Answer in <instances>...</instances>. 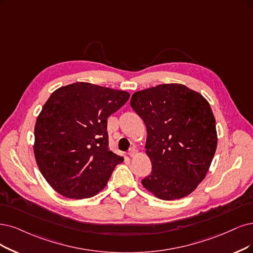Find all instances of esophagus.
<instances>
[{
  "mask_svg": "<svg viewBox=\"0 0 253 253\" xmlns=\"http://www.w3.org/2000/svg\"><path fill=\"white\" fill-rule=\"evenodd\" d=\"M128 154L130 155V156H131V157H133L135 154H136V149L135 148H130L129 149V151H128Z\"/></svg>",
  "mask_w": 253,
  "mask_h": 253,
  "instance_id": "34e87169",
  "label": "esophagus"
}]
</instances>
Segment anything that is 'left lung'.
I'll return each instance as SVG.
<instances>
[{"instance_id": "obj_1", "label": "left lung", "mask_w": 253, "mask_h": 253, "mask_svg": "<svg viewBox=\"0 0 253 253\" xmlns=\"http://www.w3.org/2000/svg\"><path fill=\"white\" fill-rule=\"evenodd\" d=\"M130 105L146 125L152 164L142 184L163 200L188 196L204 179L217 149L209 102L183 84L170 83L134 92Z\"/></svg>"}]
</instances>
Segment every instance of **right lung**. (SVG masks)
Wrapping results in <instances>:
<instances>
[{"label":"right lung","mask_w":253,"mask_h":253,"mask_svg":"<svg viewBox=\"0 0 253 253\" xmlns=\"http://www.w3.org/2000/svg\"><path fill=\"white\" fill-rule=\"evenodd\" d=\"M127 91L76 82L56 89L34 128V155L44 179L64 197L89 198L104 189L123 157L108 148L107 118Z\"/></svg>","instance_id":"add662e5"}]
</instances>
